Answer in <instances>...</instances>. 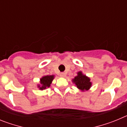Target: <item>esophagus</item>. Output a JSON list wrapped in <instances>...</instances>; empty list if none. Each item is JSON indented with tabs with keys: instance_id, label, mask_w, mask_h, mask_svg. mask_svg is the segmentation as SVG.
I'll return each mask as SVG.
<instances>
[{
	"instance_id": "obj_1",
	"label": "esophagus",
	"mask_w": 127,
	"mask_h": 127,
	"mask_svg": "<svg viewBox=\"0 0 127 127\" xmlns=\"http://www.w3.org/2000/svg\"><path fill=\"white\" fill-rule=\"evenodd\" d=\"M60 77H64L66 76V74H65V73H64V72H61V73L60 74Z\"/></svg>"
}]
</instances>
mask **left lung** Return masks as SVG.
Here are the masks:
<instances>
[{
  "instance_id": "8db88e82",
  "label": "left lung",
  "mask_w": 127,
  "mask_h": 127,
  "mask_svg": "<svg viewBox=\"0 0 127 127\" xmlns=\"http://www.w3.org/2000/svg\"><path fill=\"white\" fill-rule=\"evenodd\" d=\"M72 82L75 83L77 88L81 91L88 90L92 86L90 77L84 75L81 71L77 72V75L72 79Z\"/></svg>"
}]
</instances>
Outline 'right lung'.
Masks as SVG:
<instances>
[{
	"mask_svg": "<svg viewBox=\"0 0 127 127\" xmlns=\"http://www.w3.org/2000/svg\"><path fill=\"white\" fill-rule=\"evenodd\" d=\"M55 76L53 75H50V76H44L41 78L40 79V83L41 85H38V88L41 90L46 89L47 88H49L50 85L52 83L53 80L54 79Z\"/></svg>",
	"mask_w": 127,
	"mask_h": 127,
	"instance_id": "right-lung-1",
	"label": "right lung"
}]
</instances>
